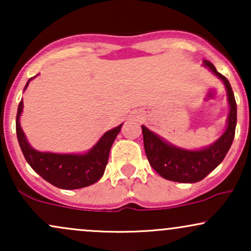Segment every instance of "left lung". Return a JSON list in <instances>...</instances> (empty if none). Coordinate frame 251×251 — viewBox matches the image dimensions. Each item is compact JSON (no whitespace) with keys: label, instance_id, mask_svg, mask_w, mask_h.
Returning a JSON list of instances; mask_svg holds the SVG:
<instances>
[{"label":"left lung","instance_id":"1","mask_svg":"<svg viewBox=\"0 0 251 251\" xmlns=\"http://www.w3.org/2000/svg\"><path fill=\"white\" fill-rule=\"evenodd\" d=\"M203 65L220 77L226 85L230 106L226 129L208 148L192 151L174 146L143 125L144 148L150 165L168 180L178 183H196L204 179L222 163L234 140L237 123V105L234 92L226 77L218 73L211 62L204 60Z\"/></svg>","mask_w":251,"mask_h":251}]
</instances>
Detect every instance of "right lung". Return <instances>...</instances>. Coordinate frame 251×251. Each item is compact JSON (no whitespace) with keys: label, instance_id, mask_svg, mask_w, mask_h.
<instances>
[{"label":"right lung","instance_id":"right-lung-1","mask_svg":"<svg viewBox=\"0 0 251 251\" xmlns=\"http://www.w3.org/2000/svg\"><path fill=\"white\" fill-rule=\"evenodd\" d=\"M33 77L25 83V89ZM24 109V101H20L16 114V134L20 148L31 169L45 180L56 188L65 190L81 189L97 183L102 177L108 162L109 150L122 129V125L109 129L99 139L87 153L61 154L40 152L33 149L20 125V117Z\"/></svg>","mask_w":251,"mask_h":251}]
</instances>
